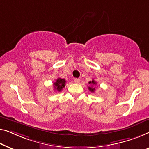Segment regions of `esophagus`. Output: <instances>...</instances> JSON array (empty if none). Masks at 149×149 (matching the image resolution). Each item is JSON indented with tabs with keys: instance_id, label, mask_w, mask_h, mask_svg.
I'll list each match as a JSON object with an SVG mask.
<instances>
[{
	"instance_id": "34e87169",
	"label": "esophagus",
	"mask_w": 149,
	"mask_h": 149,
	"mask_svg": "<svg viewBox=\"0 0 149 149\" xmlns=\"http://www.w3.org/2000/svg\"><path fill=\"white\" fill-rule=\"evenodd\" d=\"M74 82H75V83H76V84H79V82H80V79L75 78V79H74Z\"/></svg>"
}]
</instances>
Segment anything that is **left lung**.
<instances>
[{
    "label": "left lung",
    "mask_w": 149,
    "mask_h": 149,
    "mask_svg": "<svg viewBox=\"0 0 149 149\" xmlns=\"http://www.w3.org/2000/svg\"><path fill=\"white\" fill-rule=\"evenodd\" d=\"M89 84H92V85H94V84H96V82L94 80H92V81H89ZM88 89H89V90L90 91V92H94V91H95V88H92V87H89V88H88Z\"/></svg>",
    "instance_id": "left-lung-1"
}]
</instances>
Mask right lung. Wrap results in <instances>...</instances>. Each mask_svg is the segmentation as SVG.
Listing matches in <instances>:
<instances>
[{"label": "right lung", "instance_id": "right-lung-1", "mask_svg": "<svg viewBox=\"0 0 149 149\" xmlns=\"http://www.w3.org/2000/svg\"><path fill=\"white\" fill-rule=\"evenodd\" d=\"M65 82L66 81L64 79H57L56 81L53 83V87H54L55 90H56L57 92H61L63 88L65 87Z\"/></svg>", "mask_w": 149, "mask_h": 149}]
</instances>
